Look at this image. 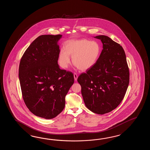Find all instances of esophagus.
<instances>
[{"label":"esophagus","mask_w":150,"mask_h":150,"mask_svg":"<svg viewBox=\"0 0 150 150\" xmlns=\"http://www.w3.org/2000/svg\"><path fill=\"white\" fill-rule=\"evenodd\" d=\"M74 80L76 81L77 79H78V75H77V74H76V73H74Z\"/></svg>","instance_id":"esophagus-1"}]
</instances>
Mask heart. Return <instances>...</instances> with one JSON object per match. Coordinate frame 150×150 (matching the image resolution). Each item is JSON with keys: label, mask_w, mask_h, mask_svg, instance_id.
Wrapping results in <instances>:
<instances>
[{"label": "heart", "mask_w": 150, "mask_h": 150, "mask_svg": "<svg viewBox=\"0 0 150 150\" xmlns=\"http://www.w3.org/2000/svg\"><path fill=\"white\" fill-rule=\"evenodd\" d=\"M100 52L101 48L97 42L87 39L72 40L65 43V50L60 51L59 63L62 67L67 68L70 64L71 56L76 67L80 70H88L95 65Z\"/></svg>", "instance_id": "heart-1"}]
</instances>
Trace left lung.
I'll use <instances>...</instances> for the list:
<instances>
[{"instance_id": "obj_1", "label": "left lung", "mask_w": 150, "mask_h": 150, "mask_svg": "<svg viewBox=\"0 0 150 150\" xmlns=\"http://www.w3.org/2000/svg\"><path fill=\"white\" fill-rule=\"evenodd\" d=\"M101 40L103 49L95 65L78 78L87 108L104 114L117 108L125 97L129 83V69L125 50L105 35Z\"/></svg>"}]
</instances>
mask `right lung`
<instances>
[{"instance_id": "right-lung-1", "label": "right lung", "mask_w": 150, "mask_h": 150, "mask_svg": "<svg viewBox=\"0 0 150 150\" xmlns=\"http://www.w3.org/2000/svg\"><path fill=\"white\" fill-rule=\"evenodd\" d=\"M62 35H42L32 42L21 58L19 77L23 101L33 114L45 119L57 116L74 83V74L61 69L57 42Z\"/></svg>"}]
</instances>
